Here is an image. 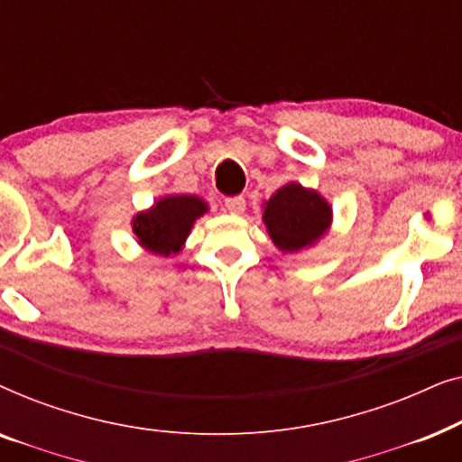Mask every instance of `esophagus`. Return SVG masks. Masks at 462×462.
<instances>
[{
    "label": "esophagus",
    "instance_id": "esophagus-1",
    "mask_svg": "<svg viewBox=\"0 0 462 462\" xmlns=\"http://www.w3.org/2000/svg\"><path fill=\"white\" fill-rule=\"evenodd\" d=\"M225 206L231 214H242L245 210V199L242 198V195H239V198H229V199H225Z\"/></svg>",
    "mask_w": 462,
    "mask_h": 462
}]
</instances>
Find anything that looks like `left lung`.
I'll list each match as a JSON object with an SVG mask.
<instances>
[{"mask_svg": "<svg viewBox=\"0 0 462 462\" xmlns=\"http://www.w3.org/2000/svg\"><path fill=\"white\" fill-rule=\"evenodd\" d=\"M263 223L283 254L311 248L332 226V206L318 189L288 182L263 204Z\"/></svg>", "mask_w": 462, "mask_h": 462, "instance_id": "8db88e82", "label": "left lung"}]
</instances>
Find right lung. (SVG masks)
Returning <instances> with one entry per match:
<instances>
[{
  "instance_id": "1",
  "label": "right lung",
  "mask_w": 462,
  "mask_h": 462,
  "mask_svg": "<svg viewBox=\"0 0 462 462\" xmlns=\"http://www.w3.org/2000/svg\"><path fill=\"white\" fill-rule=\"evenodd\" d=\"M210 210L198 195H163L147 210L136 212L132 231L136 242L155 256H172L185 248L195 220Z\"/></svg>"
}]
</instances>
